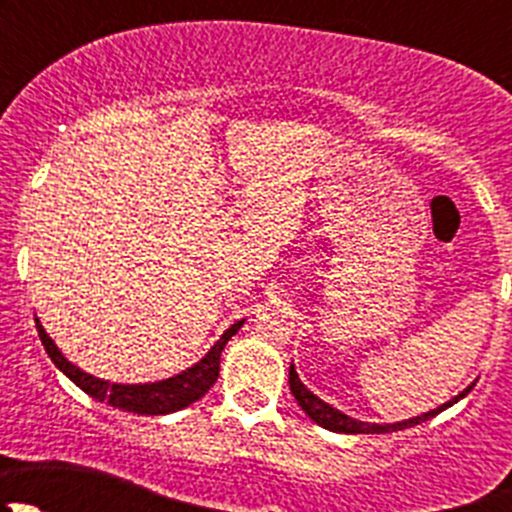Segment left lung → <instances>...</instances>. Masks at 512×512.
<instances>
[{
  "label": "left lung",
  "mask_w": 512,
  "mask_h": 512,
  "mask_svg": "<svg viewBox=\"0 0 512 512\" xmlns=\"http://www.w3.org/2000/svg\"><path fill=\"white\" fill-rule=\"evenodd\" d=\"M473 386H476V381H473L471 386H466V389H463L458 396H453L451 401H446V404H441L438 409L426 411V414H421V416L406 418V421H396V423H366V421H356V418L342 414L339 409L329 406L327 401L319 399L317 394H312V391L302 384V379H299L297 371H294V364H289V391H292V396L297 399V404L302 406L304 414L312 418L317 426L327 428V431H334V433H391V431H401V428L418 426V423H423V421H428V418L441 414V411L448 409V406L458 404L463 396H468V391H471Z\"/></svg>",
  "instance_id": "obj_1"
}]
</instances>
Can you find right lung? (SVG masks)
<instances>
[{
  "instance_id": "obj_1",
  "label": "right lung",
  "mask_w": 512,
  "mask_h": 512,
  "mask_svg": "<svg viewBox=\"0 0 512 512\" xmlns=\"http://www.w3.org/2000/svg\"><path fill=\"white\" fill-rule=\"evenodd\" d=\"M242 324H245V319H240V322L232 324L230 329H225L223 337L210 347V352L205 354L198 364L188 366V369L170 376V379L153 381V384H111V381L98 379L94 374H86L84 369L71 364V361L59 352V347H56L54 339L46 334V329L41 327L39 319H36V332H39L41 344H44L46 354L51 356L56 369L64 371V374L69 376L81 391H86L91 399L106 401L113 409L131 411V414L138 416H163L185 409V406L195 404V401L203 399V396L208 394V389L220 376V354H223L225 344L230 342L232 334H237V329H240Z\"/></svg>"
}]
</instances>
